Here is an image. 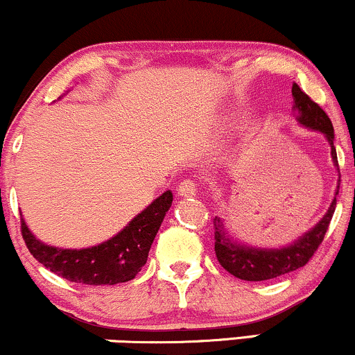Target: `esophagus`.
Wrapping results in <instances>:
<instances>
[{
  "mask_svg": "<svg viewBox=\"0 0 355 355\" xmlns=\"http://www.w3.org/2000/svg\"><path fill=\"white\" fill-rule=\"evenodd\" d=\"M178 194L181 198H193V196L198 194V184H196V181H193V179H184L178 186Z\"/></svg>",
  "mask_w": 355,
  "mask_h": 355,
  "instance_id": "34e87169",
  "label": "esophagus"
}]
</instances>
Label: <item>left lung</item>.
Listing matches in <instances>:
<instances>
[{
    "instance_id": "obj_1",
    "label": "left lung",
    "mask_w": 355,
    "mask_h": 355,
    "mask_svg": "<svg viewBox=\"0 0 355 355\" xmlns=\"http://www.w3.org/2000/svg\"><path fill=\"white\" fill-rule=\"evenodd\" d=\"M293 98L294 111L297 112V121L302 126L322 132L327 137L329 144H331L332 161L339 168L334 148V128H332V123L326 111L318 103L312 101L295 83L293 85ZM339 184H337L336 196L339 194ZM336 201L337 199L334 198L326 216L311 231H307L293 244L281 249H257L237 244L229 236L223 219L214 218V220H212L214 223V251L219 264L234 277L252 282L268 281V279L284 276L287 272H293V270L302 268L309 262L314 252L318 251L320 243L324 241L329 224H331L332 216H334Z\"/></svg>"
}]
</instances>
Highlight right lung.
Masks as SVG:
<instances>
[{"label":"right lung","mask_w":355,"mask_h":355,"mask_svg":"<svg viewBox=\"0 0 355 355\" xmlns=\"http://www.w3.org/2000/svg\"><path fill=\"white\" fill-rule=\"evenodd\" d=\"M171 204L173 193L166 191L114 237L87 249H61L41 243L24 219H21V234L33 257L62 279L87 286L119 284L135 279L146 264Z\"/></svg>","instance_id":"add662e5"}]
</instances>
